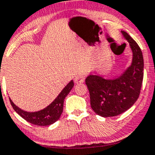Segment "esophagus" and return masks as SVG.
<instances>
[{
    "label": "esophagus",
    "mask_w": 155,
    "mask_h": 155,
    "mask_svg": "<svg viewBox=\"0 0 155 155\" xmlns=\"http://www.w3.org/2000/svg\"><path fill=\"white\" fill-rule=\"evenodd\" d=\"M76 83H82L85 81V76L83 74H79L74 79Z\"/></svg>",
    "instance_id": "esophagus-1"
}]
</instances>
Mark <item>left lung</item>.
<instances>
[{
  "mask_svg": "<svg viewBox=\"0 0 155 155\" xmlns=\"http://www.w3.org/2000/svg\"><path fill=\"white\" fill-rule=\"evenodd\" d=\"M133 52L131 66L115 79L89 75L86 84L90 95L91 107L102 117L116 116L131 108L138 99L144 76V60L141 49L126 32L121 31Z\"/></svg>",
  "mask_w": 155,
  "mask_h": 155,
  "instance_id": "left-lung-1",
  "label": "left lung"
}]
</instances>
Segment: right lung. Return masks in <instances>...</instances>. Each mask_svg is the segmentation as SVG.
Returning a JSON list of instances; mask_svg holds the SVG:
<instances>
[{"label": "right lung", "mask_w": 155, "mask_h": 155, "mask_svg": "<svg viewBox=\"0 0 155 155\" xmlns=\"http://www.w3.org/2000/svg\"><path fill=\"white\" fill-rule=\"evenodd\" d=\"M73 86H74V83H73V81L72 80L62 90L60 95H58L56 99L50 105L39 112H25L16 106L13 103L11 99H9L10 102H11L14 111L27 121L33 124V125H38V126H47V125H52L56 122L60 118L63 110V103H64L65 98L67 96Z\"/></svg>", "instance_id": "obj_1"}]
</instances>
